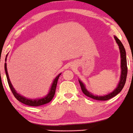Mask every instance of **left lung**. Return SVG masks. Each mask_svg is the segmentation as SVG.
<instances>
[{"instance_id":"obj_1","label":"left lung","mask_w":133,"mask_h":133,"mask_svg":"<svg viewBox=\"0 0 133 133\" xmlns=\"http://www.w3.org/2000/svg\"><path fill=\"white\" fill-rule=\"evenodd\" d=\"M114 39H115L116 41L117 44H118L119 47L120 53H121V75L120 81L119 82L118 85H117L116 89L113 92L109 93V94H107V95L103 96H94L89 92V91H87V89L85 88L84 85L81 81H79V84H80L81 88V90L82 92L85 94L88 97H91V98L95 99L97 101H107L109 100L112 97H114L116 96L117 94H119L123 88H124V86L125 84V82L126 81V77H127V73H128V67H127V61H126V51L124 47V45H123L122 42H121L119 39L117 37L114 36Z\"/></svg>"}]
</instances>
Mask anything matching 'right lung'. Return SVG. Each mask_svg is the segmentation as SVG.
<instances>
[{"mask_svg": "<svg viewBox=\"0 0 133 133\" xmlns=\"http://www.w3.org/2000/svg\"><path fill=\"white\" fill-rule=\"evenodd\" d=\"M6 57H7V56H6ZM5 62H6V58H5ZM4 68H5V74L6 76H7V82H8L9 86L10 87V90H11L14 96V97L17 99L19 101L21 102V103L27 105V106H42V105L45 104L49 103V102H51L52 98L54 97L55 92H56V86H57V81L58 79H59V76L61 74H59L57 77H56V79H54V81H53L52 84L51 90H50L49 92L47 94V96H45V97L42 99H29L25 98V97H23V96H21L20 94L17 93L16 90L14 89V88H13L11 82L10 81V79H9L8 72H7V64L5 63V65H4Z\"/></svg>", "mask_w": 133, "mask_h": 133, "instance_id": "1", "label": "right lung"}]
</instances>
